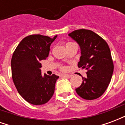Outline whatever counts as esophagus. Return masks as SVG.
Here are the masks:
<instances>
[{
    "mask_svg": "<svg viewBox=\"0 0 125 125\" xmlns=\"http://www.w3.org/2000/svg\"><path fill=\"white\" fill-rule=\"evenodd\" d=\"M62 76L63 77V78H70L72 77V76H71V75H69V74H62Z\"/></svg>",
    "mask_w": 125,
    "mask_h": 125,
    "instance_id": "34e87169",
    "label": "esophagus"
}]
</instances>
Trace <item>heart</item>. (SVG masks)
I'll return each instance as SVG.
<instances>
[{
    "label": "heart",
    "instance_id": "obj_1",
    "mask_svg": "<svg viewBox=\"0 0 125 125\" xmlns=\"http://www.w3.org/2000/svg\"><path fill=\"white\" fill-rule=\"evenodd\" d=\"M62 70H64V68H62Z\"/></svg>",
    "mask_w": 125,
    "mask_h": 125
}]
</instances>
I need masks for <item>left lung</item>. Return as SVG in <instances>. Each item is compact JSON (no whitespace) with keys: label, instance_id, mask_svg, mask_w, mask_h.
I'll use <instances>...</instances> for the list:
<instances>
[{"label":"left lung","instance_id":"obj_1","mask_svg":"<svg viewBox=\"0 0 125 125\" xmlns=\"http://www.w3.org/2000/svg\"><path fill=\"white\" fill-rule=\"evenodd\" d=\"M68 35L78 43L81 56L78 68L87 70L76 93L85 100H94L104 94L110 82L114 65L107 43L98 34L88 29L75 30Z\"/></svg>","mask_w":125,"mask_h":125}]
</instances>
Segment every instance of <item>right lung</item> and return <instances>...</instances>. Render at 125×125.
Masks as SVG:
<instances>
[{
  "mask_svg": "<svg viewBox=\"0 0 125 125\" xmlns=\"http://www.w3.org/2000/svg\"><path fill=\"white\" fill-rule=\"evenodd\" d=\"M57 37L31 35L18 45L11 59L13 82L18 92L34 105L45 104L52 98L59 76L41 75V60L48 57L50 45Z\"/></svg>",
  "mask_w": 125,
  "mask_h": 125,
  "instance_id": "1",
  "label": "right lung"
}]
</instances>
